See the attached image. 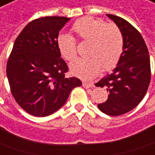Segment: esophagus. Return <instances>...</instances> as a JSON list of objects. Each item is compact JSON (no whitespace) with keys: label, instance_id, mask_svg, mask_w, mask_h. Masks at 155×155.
Returning a JSON list of instances; mask_svg holds the SVG:
<instances>
[{"label":"esophagus","instance_id":"esophagus-1","mask_svg":"<svg viewBox=\"0 0 155 155\" xmlns=\"http://www.w3.org/2000/svg\"><path fill=\"white\" fill-rule=\"evenodd\" d=\"M82 87H85V88H90L93 87V85L92 84H89V83H86V82H83L82 83Z\"/></svg>","mask_w":155,"mask_h":155}]
</instances>
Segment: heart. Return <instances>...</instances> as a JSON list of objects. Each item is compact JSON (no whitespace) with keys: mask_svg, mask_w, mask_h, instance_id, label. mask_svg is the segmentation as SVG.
Instances as JSON below:
<instances>
[{"mask_svg":"<svg viewBox=\"0 0 155 155\" xmlns=\"http://www.w3.org/2000/svg\"><path fill=\"white\" fill-rule=\"evenodd\" d=\"M72 30L80 40L90 42L87 49L90 57L78 59L69 65L74 75L89 81L96 77L102 68L107 71L116 66L124 47L122 34L116 25L85 17L74 24ZM57 47L65 60L71 61L76 58V41L70 35L61 34L57 38Z\"/></svg>","mask_w":155,"mask_h":155,"instance_id":"heart-1","label":"heart"}]
</instances>
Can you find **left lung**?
Returning a JSON list of instances; mask_svg holds the SVG:
<instances>
[{
  "label": "left lung",
  "mask_w": 155,
  "mask_h": 155,
  "mask_svg": "<svg viewBox=\"0 0 155 155\" xmlns=\"http://www.w3.org/2000/svg\"><path fill=\"white\" fill-rule=\"evenodd\" d=\"M122 34L124 47L116 68L100 80L96 87H104L107 100L98 108L106 114L117 116L131 111L142 101L151 79L150 57L139 31L120 17L107 15Z\"/></svg>",
  "instance_id": "8db88e82"
}]
</instances>
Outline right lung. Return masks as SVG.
Segmentation results:
<instances>
[{"label":"right lung","instance_id":"right-lung-1","mask_svg":"<svg viewBox=\"0 0 155 155\" xmlns=\"http://www.w3.org/2000/svg\"><path fill=\"white\" fill-rule=\"evenodd\" d=\"M70 18L47 16L28 24L16 38L7 63L11 93L20 107L37 117L59 110L74 87L75 77H65L68 68L61 57L57 38Z\"/></svg>","mask_w":155,"mask_h":155}]
</instances>
